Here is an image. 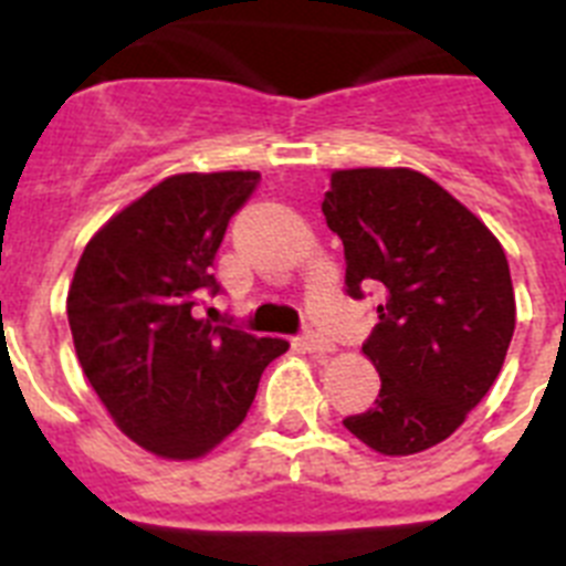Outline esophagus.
I'll use <instances>...</instances> for the list:
<instances>
[{
  "mask_svg": "<svg viewBox=\"0 0 566 566\" xmlns=\"http://www.w3.org/2000/svg\"><path fill=\"white\" fill-rule=\"evenodd\" d=\"M303 345H306L312 354H326V352H332V348H334L332 339L323 337V334H317V332L303 334Z\"/></svg>",
  "mask_w": 566,
  "mask_h": 566,
  "instance_id": "1",
  "label": "esophagus"
}]
</instances>
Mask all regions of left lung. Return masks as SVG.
Here are the masks:
<instances>
[{
    "label": "left lung",
    "mask_w": 566,
    "mask_h": 566,
    "mask_svg": "<svg viewBox=\"0 0 566 566\" xmlns=\"http://www.w3.org/2000/svg\"><path fill=\"white\" fill-rule=\"evenodd\" d=\"M323 214L345 252V292L377 286L363 354L379 397L343 424L385 457L451 437L502 371L516 328L507 258L476 214L413 169H337Z\"/></svg>",
    "instance_id": "left-lung-1"
}]
</instances>
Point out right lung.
Here are the masks:
<instances>
[{
    "label": "right lung",
    "instance_id": "obj_1",
    "mask_svg": "<svg viewBox=\"0 0 566 566\" xmlns=\"http://www.w3.org/2000/svg\"><path fill=\"white\" fill-rule=\"evenodd\" d=\"M260 172L172 175L84 247L67 319L84 377L144 451L198 459L238 428L286 339L198 317L232 214Z\"/></svg>",
    "mask_w": 566,
    "mask_h": 566
}]
</instances>
